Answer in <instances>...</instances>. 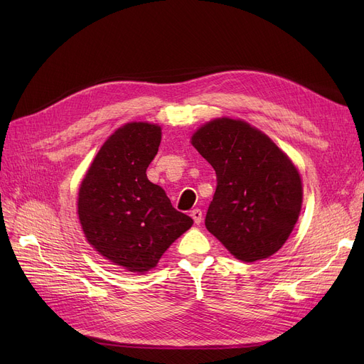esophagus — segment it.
Wrapping results in <instances>:
<instances>
[{"mask_svg": "<svg viewBox=\"0 0 364 364\" xmlns=\"http://www.w3.org/2000/svg\"><path fill=\"white\" fill-rule=\"evenodd\" d=\"M190 215H192V218L195 220V223H196V224H200V223H202L203 214H202V211H200V209H199V208L193 209V211H192V214H190Z\"/></svg>", "mask_w": 364, "mask_h": 364, "instance_id": "esophagus-1", "label": "esophagus"}]
</instances>
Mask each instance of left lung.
Here are the masks:
<instances>
[{
    "label": "left lung",
    "mask_w": 364,
    "mask_h": 364,
    "mask_svg": "<svg viewBox=\"0 0 364 364\" xmlns=\"http://www.w3.org/2000/svg\"><path fill=\"white\" fill-rule=\"evenodd\" d=\"M192 144L217 174L208 232L245 262L276 254L302 203L301 177L291 159L257 128L228 118L205 124Z\"/></svg>",
    "instance_id": "obj_1"
}]
</instances>
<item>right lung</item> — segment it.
<instances>
[{
	"mask_svg": "<svg viewBox=\"0 0 364 364\" xmlns=\"http://www.w3.org/2000/svg\"><path fill=\"white\" fill-rule=\"evenodd\" d=\"M161 128L131 122L114 131L94 158L80 188L78 215L87 240L110 262L132 273L153 269L193 224L147 180Z\"/></svg>",
	"mask_w": 364,
	"mask_h": 364,
	"instance_id": "1",
	"label": "right lung"
}]
</instances>
